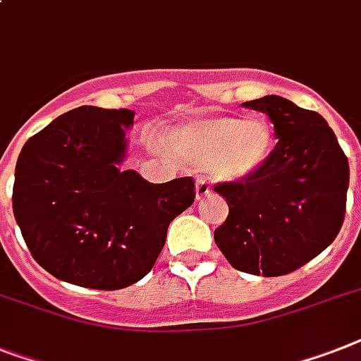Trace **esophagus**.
<instances>
[{"label":"esophagus","instance_id":"34e87169","mask_svg":"<svg viewBox=\"0 0 361 361\" xmlns=\"http://www.w3.org/2000/svg\"><path fill=\"white\" fill-rule=\"evenodd\" d=\"M209 192H211V185L207 183V180L198 178V181H196V200H202V198L209 195Z\"/></svg>","mask_w":361,"mask_h":361}]
</instances>
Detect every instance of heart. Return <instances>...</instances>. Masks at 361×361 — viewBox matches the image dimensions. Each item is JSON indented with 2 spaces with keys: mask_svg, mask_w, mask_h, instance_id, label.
Here are the masks:
<instances>
[{
  "mask_svg": "<svg viewBox=\"0 0 361 361\" xmlns=\"http://www.w3.org/2000/svg\"><path fill=\"white\" fill-rule=\"evenodd\" d=\"M169 148L189 165H207L215 180L237 181L265 165L274 148V131L262 116L195 120L169 135Z\"/></svg>",
  "mask_w": 361,
  "mask_h": 361,
  "instance_id": "heart-1",
  "label": "heart"
}]
</instances>
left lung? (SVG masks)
Masks as SVG:
<instances>
[{"mask_svg":"<svg viewBox=\"0 0 361 361\" xmlns=\"http://www.w3.org/2000/svg\"><path fill=\"white\" fill-rule=\"evenodd\" d=\"M243 105L269 116L278 142L256 174L213 187L230 209L215 230V243L237 271L283 276L338 237L347 207L348 159L315 111L280 96Z\"/></svg>","mask_w":361,"mask_h":361,"instance_id":"obj_1","label":"left lung"}]
</instances>
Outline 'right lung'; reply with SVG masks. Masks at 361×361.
I'll return each instance as SVG.
<instances>
[{
  "mask_svg": "<svg viewBox=\"0 0 361 361\" xmlns=\"http://www.w3.org/2000/svg\"><path fill=\"white\" fill-rule=\"evenodd\" d=\"M135 111L81 105L23 145L14 219L38 265L59 280L114 291L145 278L166 230L195 202L190 176L148 183L120 171Z\"/></svg>",
  "mask_w": 361,
  "mask_h": 361,
  "instance_id": "right-lung-1",
  "label": "right lung"
}]
</instances>
